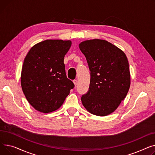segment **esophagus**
<instances>
[{
  "mask_svg": "<svg viewBox=\"0 0 155 155\" xmlns=\"http://www.w3.org/2000/svg\"><path fill=\"white\" fill-rule=\"evenodd\" d=\"M73 83H74V85L76 86L77 85V83H78V81L76 79H74V80H73Z\"/></svg>",
  "mask_w": 155,
  "mask_h": 155,
  "instance_id": "esophagus-1",
  "label": "esophagus"
}]
</instances>
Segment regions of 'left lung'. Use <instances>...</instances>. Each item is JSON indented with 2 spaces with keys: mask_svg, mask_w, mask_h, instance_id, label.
Instances as JSON below:
<instances>
[{
  "mask_svg": "<svg viewBox=\"0 0 155 155\" xmlns=\"http://www.w3.org/2000/svg\"><path fill=\"white\" fill-rule=\"evenodd\" d=\"M79 46L91 72L89 90L82 96V103L93 114L107 116L116 110L129 91L128 59L121 49L104 40L86 41Z\"/></svg>",
  "mask_w": 155,
  "mask_h": 155,
  "instance_id": "obj_1",
  "label": "left lung"
}]
</instances>
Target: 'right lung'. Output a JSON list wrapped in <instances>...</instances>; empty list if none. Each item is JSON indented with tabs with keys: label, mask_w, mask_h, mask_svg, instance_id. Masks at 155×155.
<instances>
[{
	"label": "right lung",
	"mask_w": 155,
	"mask_h": 155,
	"mask_svg": "<svg viewBox=\"0 0 155 155\" xmlns=\"http://www.w3.org/2000/svg\"><path fill=\"white\" fill-rule=\"evenodd\" d=\"M71 46L70 41L46 40L34 45L27 53L22 68L21 86L36 110L44 113L56 111L74 88L64 63Z\"/></svg>",
	"instance_id": "right-lung-1"
}]
</instances>
